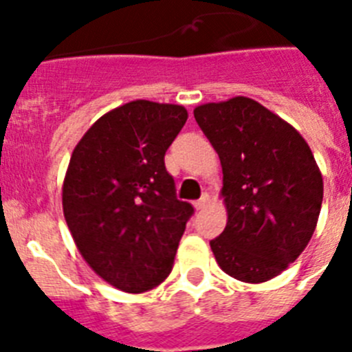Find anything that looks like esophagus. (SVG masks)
I'll return each instance as SVG.
<instances>
[{"mask_svg":"<svg viewBox=\"0 0 352 352\" xmlns=\"http://www.w3.org/2000/svg\"><path fill=\"white\" fill-rule=\"evenodd\" d=\"M208 203H210V195H208V194H203V197L197 199V201H195L194 206H195V210H203V208L206 206Z\"/></svg>","mask_w":352,"mask_h":352,"instance_id":"obj_1","label":"esophagus"}]
</instances>
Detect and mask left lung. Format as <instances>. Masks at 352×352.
Returning <instances> with one entry per match:
<instances>
[{
    "mask_svg": "<svg viewBox=\"0 0 352 352\" xmlns=\"http://www.w3.org/2000/svg\"><path fill=\"white\" fill-rule=\"evenodd\" d=\"M194 116L223 170L227 226L210 241L214 259L248 284L280 275L309 245L321 211L322 176L309 144L247 96L199 105Z\"/></svg>",
    "mask_w": 352,
    "mask_h": 352,
    "instance_id": "8db88e82",
    "label": "left lung"
}]
</instances>
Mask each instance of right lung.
<instances>
[{
    "label": "right lung",
    "mask_w": 352,
    "mask_h": 352,
    "mask_svg": "<svg viewBox=\"0 0 352 352\" xmlns=\"http://www.w3.org/2000/svg\"><path fill=\"white\" fill-rule=\"evenodd\" d=\"M186 118L182 105L129 102L95 121L72 153L65 220L84 261L121 291L166 280L194 214L164 162Z\"/></svg>",
    "instance_id": "1"
}]
</instances>
